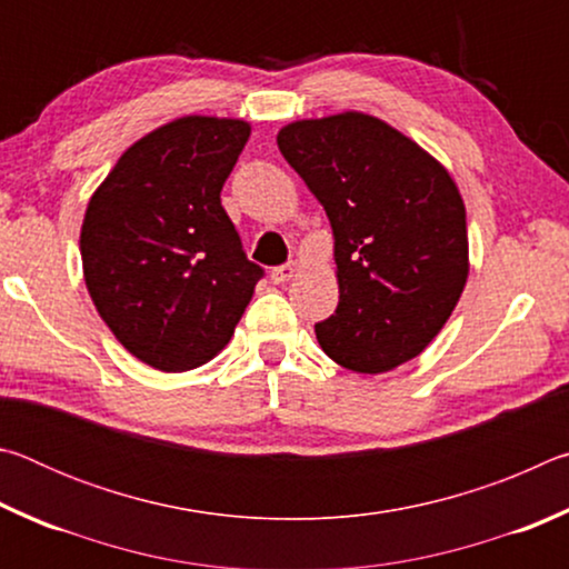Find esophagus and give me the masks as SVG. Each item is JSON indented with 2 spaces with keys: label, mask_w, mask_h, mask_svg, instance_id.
I'll list each match as a JSON object with an SVG mask.
<instances>
[{
  "label": "esophagus",
  "mask_w": 569,
  "mask_h": 569,
  "mask_svg": "<svg viewBox=\"0 0 569 569\" xmlns=\"http://www.w3.org/2000/svg\"><path fill=\"white\" fill-rule=\"evenodd\" d=\"M298 271H301V268H298V263L278 266V268H273V271H271V281H273V283H288Z\"/></svg>",
  "instance_id": "esophagus-1"
}]
</instances>
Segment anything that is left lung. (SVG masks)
Masks as SVG:
<instances>
[{
  "label": "left lung",
  "mask_w": 569,
  "mask_h": 569,
  "mask_svg": "<svg viewBox=\"0 0 569 569\" xmlns=\"http://www.w3.org/2000/svg\"><path fill=\"white\" fill-rule=\"evenodd\" d=\"M333 230L339 306L316 339L356 373L411 361L455 311L469 276L467 210L455 178L419 142L346 110L278 130Z\"/></svg>",
  "instance_id": "1"
}]
</instances>
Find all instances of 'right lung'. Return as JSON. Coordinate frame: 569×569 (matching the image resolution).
I'll return each mask as SVG.
<instances>
[{
  "mask_svg": "<svg viewBox=\"0 0 569 569\" xmlns=\"http://www.w3.org/2000/svg\"><path fill=\"white\" fill-rule=\"evenodd\" d=\"M250 122L186 114L122 152L84 210L82 273L100 319L134 359L190 371L226 349L261 268L220 190Z\"/></svg>",
  "mask_w": 569,
  "mask_h": 569,
  "instance_id": "add662e5",
  "label": "right lung"
}]
</instances>
